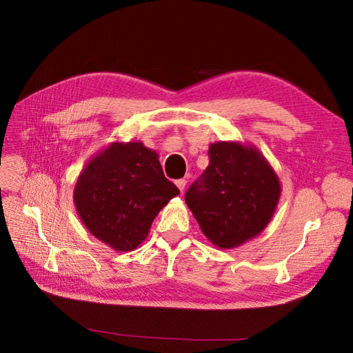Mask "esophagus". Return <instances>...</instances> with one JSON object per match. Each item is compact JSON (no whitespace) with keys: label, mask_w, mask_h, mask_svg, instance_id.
Wrapping results in <instances>:
<instances>
[{"label":"esophagus","mask_w":353,"mask_h":353,"mask_svg":"<svg viewBox=\"0 0 353 353\" xmlns=\"http://www.w3.org/2000/svg\"><path fill=\"white\" fill-rule=\"evenodd\" d=\"M176 186H177V188L181 190V191H183L185 186H186V181H185V179H177V181H176Z\"/></svg>","instance_id":"obj_1"}]
</instances>
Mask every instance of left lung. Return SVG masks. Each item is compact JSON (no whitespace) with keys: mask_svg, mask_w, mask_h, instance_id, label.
I'll return each mask as SVG.
<instances>
[{"mask_svg":"<svg viewBox=\"0 0 353 353\" xmlns=\"http://www.w3.org/2000/svg\"><path fill=\"white\" fill-rule=\"evenodd\" d=\"M281 182L256 147L236 141L209 145V165L185 194L203 235L219 249H235L272 221Z\"/></svg>","mask_w":353,"mask_h":353,"instance_id":"1","label":"left lung"}]
</instances>
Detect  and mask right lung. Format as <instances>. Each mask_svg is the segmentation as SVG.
<instances>
[{"mask_svg": "<svg viewBox=\"0 0 353 353\" xmlns=\"http://www.w3.org/2000/svg\"><path fill=\"white\" fill-rule=\"evenodd\" d=\"M181 194L163 176L159 154L141 141L112 142L88 161L74 186V205L86 229L117 252H130Z\"/></svg>", "mask_w": 353, "mask_h": 353, "instance_id": "1", "label": "right lung"}]
</instances>
